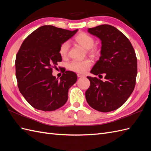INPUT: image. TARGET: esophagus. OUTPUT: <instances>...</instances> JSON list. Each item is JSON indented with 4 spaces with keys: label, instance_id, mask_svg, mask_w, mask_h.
Listing matches in <instances>:
<instances>
[{
    "label": "esophagus",
    "instance_id": "obj_1",
    "mask_svg": "<svg viewBox=\"0 0 151 151\" xmlns=\"http://www.w3.org/2000/svg\"><path fill=\"white\" fill-rule=\"evenodd\" d=\"M77 77H84V75H82V74H77Z\"/></svg>",
    "mask_w": 151,
    "mask_h": 151
}]
</instances>
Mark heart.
<instances>
[{
  "label": "heart",
  "mask_w": 151,
  "mask_h": 151,
  "mask_svg": "<svg viewBox=\"0 0 151 151\" xmlns=\"http://www.w3.org/2000/svg\"><path fill=\"white\" fill-rule=\"evenodd\" d=\"M74 41L79 45L86 48L87 52L92 55L96 56L100 53V48L98 45H95L94 38L92 36L85 32H80L74 38ZM70 49V43L68 41L63 42L59 48V53L63 58L67 57ZM92 62L89 59H85L83 60H72L68 65V69L78 73H85L88 71Z\"/></svg>",
  "instance_id": "b5f03b06"
}]
</instances>
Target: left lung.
Listing matches in <instances>:
<instances>
[{"label": "left lung", "instance_id": "obj_1", "mask_svg": "<svg viewBox=\"0 0 151 151\" xmlns=\"http://www.w3.org/2000/svg\"><path fill=\"white\" fill-rule=\"evenodd\" d=\"M88 32L101 40V55L91 72L104 74L106 81L88 76L90 86L86 91L91 107L101 112H109L122 106L134 89L137 74L135 50L126 36L115 27L102 24ZM103 77V76H101Z\"/></svg>", "mask_w": 151, "mask_h": 151}]
</instances>
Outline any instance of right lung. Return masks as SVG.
<instances>
[{"label":"right lung","mask_w":151,"mask_h":151,"mask_svg":"<svg viewBox=\"0 0 151 151\" xmlns=\"http://www.w3.org/2000/svg\"><path fill=\"white\" fill-rule=\"evenodd\" d=\"M78 29L70 31L46 25L34 31L22 42L16 58V76L19 90L33 108L55 111L65 104L68 89L77 79L72 71L53 76V68L62 61L60 45Z\"/></svg>","instance_id":"right-lung-1"}]
</instances>
